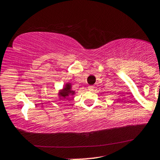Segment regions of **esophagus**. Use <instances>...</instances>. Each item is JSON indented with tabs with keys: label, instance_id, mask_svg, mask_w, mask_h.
Masks as SVG:
<instances>
[{
	"label": "esophagus",
	"instance_id": "esophagus-1",
	"mask_svg": "<svg viewBox=\"0 0 160 160\" xmlns=\"http://www.w3.org/2000/svg\"><path fill=\"white\" fill-rule=\"evenodd\" d=\"M94 88H95V87H94L93 86H90L88 87V89L89 90V91H94Z\"/></svg>",
	"mask_w": 160,
	"mask_h": 160
}]
</instances>
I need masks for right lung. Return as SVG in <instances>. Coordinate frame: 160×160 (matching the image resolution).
Segmentation results:
<instances>
[{"mask_svg": "<svg viewBox=\"0 0 160 160\" xmlns=\"http://www.w3.org/2000/svg\"><path fill=\"white\" fill-rule=\"evenodd\" d=\"M73 94H74V92L71 90V86L69 85V84H67V85L65 86V87L62 89V91L61 92L60 95L61 96H62V97L65 98L70 95H73Z\"/></svg>", "mask_w": 160, "mask_h": 160, "instance_id": "obj_1", "label": "right lung"}]
</instances>
